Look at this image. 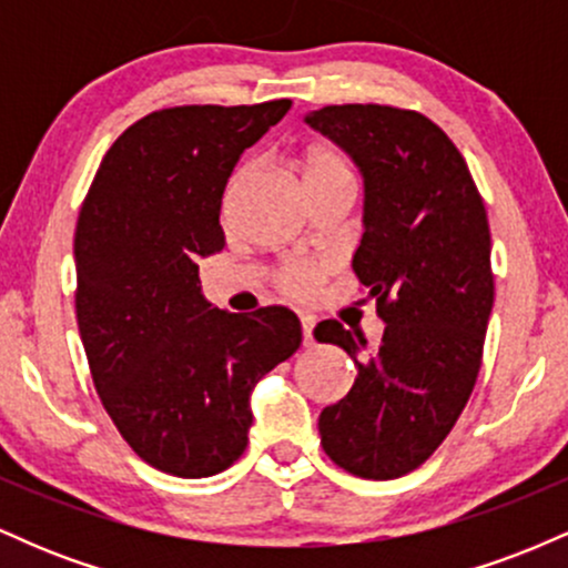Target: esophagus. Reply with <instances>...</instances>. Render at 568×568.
Returning a JSON list of instances; mask_svg holds the SVG:
<instances>
[{
  "instance_id": "34e87169",
  "label": "esophagus",
  "mask_w": 568,
  "mask_h": 568,
  "mask_svg": "<svg viewBox=\"0 0 568 568\" xmlns=\"http://www.w3.org/2000/svg\"><path fill=\"white\" fill-rule=\"evenodd\" d=\"M312 328H315V321H312V317H302L304 347H312V344H315V336H312Z\"/></svg>"
}]
</instances>
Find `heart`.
Listing matches in <instances>:
<instances>
[{"label":"heart","mask_w":568,"mask_h":568,"mask_svg":"<svg viewBox=\"0 0 568 568\" xmlns=\"http://www.w3.org/2000/svg\"><path fill=\"white\" fill-rule=\"evenodd\" d=\"M302 168H304L306 184H315V181H323V179H336V175H349L352 179L349 162L344 160L336 149H328V146L310 149L302 162ZM321 277H323V270L317 264L296 262V264L283 266V272L277 275V283L280 288L291 293V296H306V293L321 283Z\"/></svg>","instance_id":"heart-1"}]
</instances>
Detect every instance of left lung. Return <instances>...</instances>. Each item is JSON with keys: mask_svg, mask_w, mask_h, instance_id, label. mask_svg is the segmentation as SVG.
I'll return each mask as SVG.
<instances>
[{"mask_svg": "<svg viewBox=\"0 0 568 568\" xmlns=\"http://www.w3.org/2000/svg\"><path fill=\"white\" fill-rule=\"evenodd\" d=\"M366 181L352 270L376 302L384 336L368 347L323 321L317 342L342 347L357 376L323 408L321 443L357 478H400L433 456L470 400L494 306L484 197L454 141L410 109L342 103L306 114Z\"/></svg>", "mask_w": 568, "mask_h": 568, "instance_id": "1", "label": "left lung"}]
</instances>
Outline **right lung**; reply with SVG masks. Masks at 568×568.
I'll use <instances>...</instances> for the list:
<instances>
[{
  "instance_id": "right-lung-1",
  "label": "right lung",
  "mask_w": 568,
  "mask_h": 568,
  "mask_svg": "<svg viewBox=\"0 0 568 568\" xmlns=\"http://www.w3.org/2000/svg\"><path fill=\"white\" fill-rule=\"evenodd\" d=\"M291 109L173 106L141 116L98 165L74 232L77 323L103 408L146 465L207 478L240 459L251 389L302 344L285 306L251 315L200 293L224 247L221 197L240 154Z\"/></svg>"
}]
</instances>
